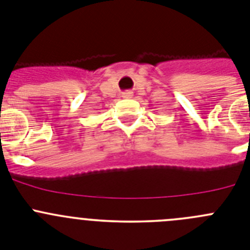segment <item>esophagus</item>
Listing matches in <instances>:
<instances>
[{
	"label": "esophagus",
	"instance_id": "1",
	"mask_svg": "<svg viewBox=\"0 0 250 250\" xmlns=\"http://www.w3.org/2000/svg\"><path fill=\"white\" fill-rule=\"evenodd\" d=\"M123 96H124V98H125V99H130V98H131V96H132V94H131V92H125V94H124Z\"/></svg>",
	"mask_w": 250,
	"mask_h": 250
}]
</instances>
